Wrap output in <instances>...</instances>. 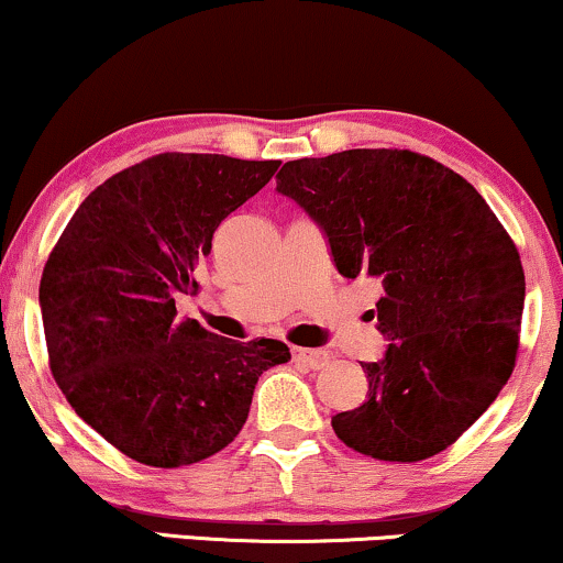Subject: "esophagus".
<instances>
[{
  "label": "esophagus",
  "instance_id": "esophagus-1",
  "mask_svg": "<svg viewBox=\"0 0 563 563\" xmlns=\"http://www.w3.org/2000/svg\"><path fill=\"white\" fill-rule=\"evenodd\" d=\"M292 357L295 363L310 367V371H323V367L329 365V355L321 350H302V346H295Z\"/></svg>",
  "mask_w": 563,
  "mask_h": 563
}]
</instances>
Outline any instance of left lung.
I'll list each match as a JSON object with an SVG mask.
<instances>
[{
  "mask_svg": "<svg viewBox=\"0 0 563 563\" xmlns=\"http://www.w3.org/2000/svg\"><path fill=\"white\" fill-rule=\"evenodd\" d=\"M276 190L329 238L339 274L380 279L367 399L331 418L360 454L420 462L494 405L519 346L525 271L481 192L430 156L352 148L287 162Z\"/></svg>",
  "mask_w": 563,
  "mask_h": 563,
  "instance_id": "1",
  "label": "left lung"
}]
</instances>
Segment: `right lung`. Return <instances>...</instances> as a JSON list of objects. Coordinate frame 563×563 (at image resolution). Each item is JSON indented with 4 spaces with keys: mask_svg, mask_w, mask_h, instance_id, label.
<instances>
[{
    "mask_svg": "<svg viewBox=\"0 0 563 563\" xmlns=\"http://www.w3.org/2000/svg\"><path fill=\"white\" fill-rule=\"evenodd\" d=\"M282 162L158 154L117 172L73 213L38 302L48 367L96 433L148 467L208 460L245 426L253 388L289 360L276 339L234 342L179 321L217 227Z\"/></svg>",
    "mask_w": 563,
    "mask_h": 563,
    "instance_id": "obj_1",
    "label": "right lung"
}]
</instances>
